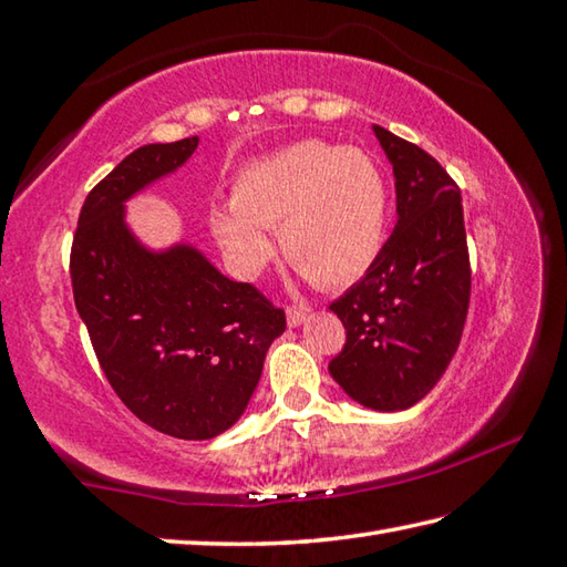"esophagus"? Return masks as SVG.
Returning a JSON list of instances; mask_svg holds the SVG:
<instances>
[{
	"mask_svg": "<svg viewBox=\"0 0 567 567\" xmlns=\"http://www.w3.org/2000/svg\"><path fill=\"white\" fill-rule=\"evenodd\" d=\"M305 319H307V309H302V307L287 309V324H290V327L305 324Z\"/></svg>",
	"mask_w": 567,
	"mask_h": 567,
	"instance_id": "34e87169",
	"label": "esophagus"
}]
</instances>
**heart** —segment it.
I'll use <instances>...</instances> for the list:
<instances>
[{
  "instance_id": "b5f03b06",
  "label": "heart",
  "mask_w": 567,
  "mask_h": 567,
  "mask_svg": "<svg viewBox=\"0 0 567 567\" xmlns=\"http://www.w3.org/2000/svg\"><path fill=\"white\" fill-rule=\"evenodd\" d=\"M210 230L243 277L282 252L321 287L357 282L379 258L388 224V186L369 154L302 140L248 164L233 204L210 208Z\"/></svg>"
}]
</instances>
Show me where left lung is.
Instances as JSON below:
<instances>
[{
  "instance_id": "1",
  "label": "left lung",
  "mask_w": 567,
  "mask_h": 567,
  "mask_svg": "<svg viewBox=\"0 0 567 567\" xmlns=\"http://www.w3.org/2000/svg\"><path fill=\"white\" fill-rule=\"evenodd\" d=\"M395 176V228L379 258L329 309L347 343L329 373L351 401L408 410L437 385L460 347L472 272L460 188L417 144L373 125Z\"/></svg>"
}]
</instances>
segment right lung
Returning a JSON list of instances; mask_svg holds the SVG:
<instances>
[{
    "label": "right lung",
    "instance_id": "add662e5",
    "mask_svg": "<svg viewBox=\"0 0 567 567\" xmlns=\"http://www.w3.org/2000/svg\"><path fill=\"white\" fill-rule=\"evenodd\" d=\"M198 137L127 154L81 208L71 250L75 309L113 391L144 425L210 440L246 413L285 312L233 282L194 243L152 248L127 202L174 174Z\"/></svg>",
    "mask_w": 567,
    "mask_h": 567
}]
</instances>
